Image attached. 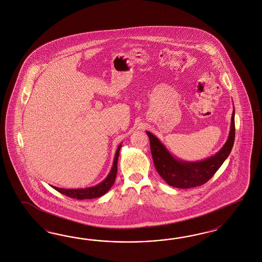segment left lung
Listing matches in <instances>:
<instances>
[{
    "label": "left lung",
    "mask_w": 262,
    "mask_h": 262,
    "mask_svg": "<svg viewBox=\"0 0 262 262\" xmlns=\"http://www.w3.org/2000/svg\"><path fill=\"white\" fill-rule=\"evenodd\" d=\"M146 134L149 137L154 165L160 176L169 186L179 188L202 186L214 175L232 151L235 136L234 109L232 110L231 128L227 142L216 154L202 161L186 162L174 157L156 136L148 131H146Z\"/></svg>",
    "instance_id": "1"
}]
</instances>
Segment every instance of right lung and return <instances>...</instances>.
<instances>
[{
  "instance_id": "right-lung-1",
  "label": "right lung",
  "mask_w": 262,
  "mask_h": 262,
  "mask_svg": "<svg viewBox=\"0 0 262 262\" xmlns=\"http://www.w3.org/2000/svg\"><path fill=\"white\" fill-rule=\"evenodd\" d=\"M121 147V144L118 146V149L116 151V155L114 159L112 168L101 183L97 184V186L94 187H86V188H61V187H52L57 190L60 193L66 195L68 197L74 198V199H78V200H83V199H93V198H97L102 195H104L111 187H112L115 180L117 177V172H118V159L120 155V150Z\"/></svg>"
}]
</instances>
